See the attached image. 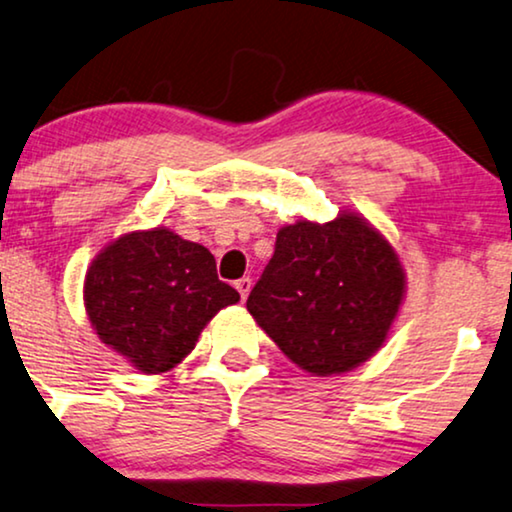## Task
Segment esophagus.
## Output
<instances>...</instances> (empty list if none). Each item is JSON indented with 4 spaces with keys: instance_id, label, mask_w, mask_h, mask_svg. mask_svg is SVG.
Listing matches in <instances>:
<instances>
[{
    "instance_id": "1",
    "label": "esophagus",
    "mask_w": 512,
    "mask_h": 512,
    "mask_svg": "<svg viewBox=\"0 0 512 512\" xmlns=\"http://www.w3.org/2000/svg\"><path fill=\"white\" fill-rule=\"evenodd\" d=\"M234 285H236L238 295H241V299L245 302V297H248V292H250V288H252V281H250V278H238V281H236Z\"/></svg>"
}]
</instances>
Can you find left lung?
<instances>
[{
    "instance_id": "obj_1",
    "label": "left lung",
    "mask_w": 512,
    "mask_h": 512,
    "mask_svg": "<svg viewBox=\"0 0 512 512\" xmlns=\"http://www.w3.org/2000/svg\"><path fill=\"white\" fill-rule=\"evenodd\" d=\"M405 299L393 245L356 213L299 220L248 297V311L278 349L316 377L349 372L384 346Z\"/></svg>"
}]
</instances>
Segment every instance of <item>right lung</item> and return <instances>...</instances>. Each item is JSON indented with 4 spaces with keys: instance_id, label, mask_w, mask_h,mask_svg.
Listing matches in <instances>:
<instances>
[{
    "instance_id": "right-lung-1",
    "label": "right lung",
    "mask_w": 512,
    "mask_h": 512,
    "mask_svg": "<svg viewBox=\"0 0 512 512\" xmlns=\"http://www.w3.org/2000/svg\"><path fill=\"white\" fill-rule=\"evenodd\" d=\"M238 292L215 257L166 227L119 236L91 262L84 304L93 330L142 374L173 370Z\"/></svg>"
}]
</instances>
